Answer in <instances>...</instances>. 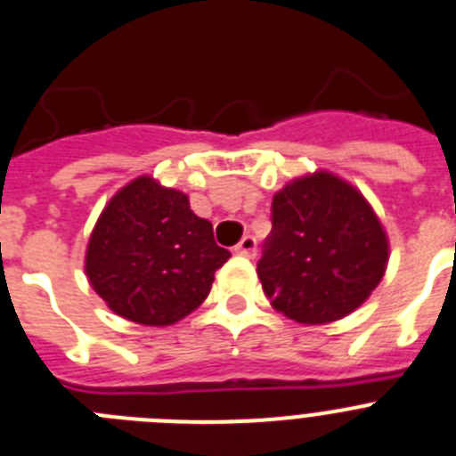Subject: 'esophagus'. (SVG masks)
<instances>
[{
  "instance_id": "esophagus-1",
  "label": "esophagus",
  "mask_w": 456,
  "mask_h": 456,
  "mask_svg": "<svg viewBox=\"0 0 456 456\" xmlns=\"http://www.w3.org/2000/svg\"><path fill=\"white\" fill-rule=\"evenodd\" d=\"M256 251H257V241H256V237H251V235L244 237V240H241L240 244L235 247L237 256H244V257H253L256 256Z\"/></svg>"
}]
</instances>
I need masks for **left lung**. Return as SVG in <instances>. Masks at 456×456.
I'll list each match as a JSON object with an SVG mask.
<instances>
[{"mask_svg":"<svg viewBox=\"0 0 456 456\" xmlns=\"http://www.w3.org/2000/svg\"><path fill=\"white\" fill-rule=\"evenodd\" d=\"M272 224L257 278L289 320L338 322L381 283L388 235L363 193L336 173H308L273 193Z\"/></svg>","mask_w":456,"mask_h":456,"instance_id":"left-lung-1","label":"left lung"}]
</instances>
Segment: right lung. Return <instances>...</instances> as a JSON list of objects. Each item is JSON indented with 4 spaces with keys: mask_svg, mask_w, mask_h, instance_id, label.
<instances>
[{
    "mask_svg": "<svg viewBox=\"0 0 456 456\" xmlns=\"http://www.w3.org/2000/svg\"><path fill=\"white\" fill-rule=\"evenodd\" d=\"M231 253L187 193L139 175L111 196L86 244L84 272L109 310L143 326H171L199 308Z\"/></svg>",
    "mask_w": 456,
    "mask_h": 456,
    "instance_id": "obj_1",
    "label": "right lung"
}]
</instances>
